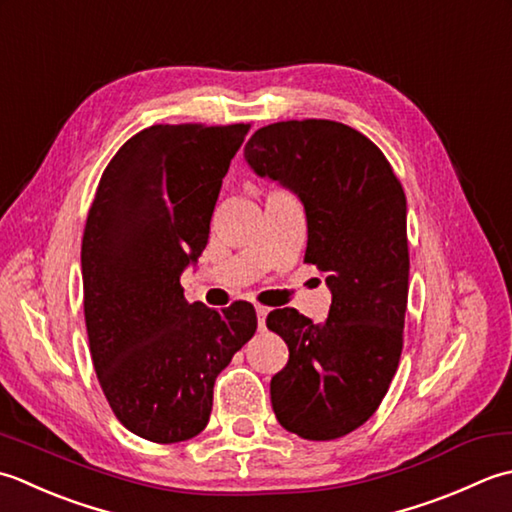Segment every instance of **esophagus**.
Returning a JSON list of instances; mask_svg holds the SVG:
<instances>
[{
    "label": "esophagus",
    "instance_id": "esophagus-1",
    "mask_svg": "<svg viewBox=\"0 0 512 512\" xmlns=\"http://www.w3.org/2000/svg\"><path fill=\"white\" fill-rule=\"evenodd\" d=\"M269 314V309L263 307V305H256V316H258V329L263 331L265 329V318Z\"/></svg>",
    "mask_w": 512,
    "mask_h": 512
}]
</instances>
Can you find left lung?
I'll list each match as a JSON object with an SVG mask.
<instances>
[{
  "instance_id": "1",
  "label": "left lung",
  "mask_w": 512,
  "mask_h": 512,
  "mask_svg": "<svg viewBox=\"0 0 512 512\" xmlns=\"http://www.w3.org/2000/svg\"><path fill=\"white\" fill-rule=\"evenodd\" d=\"M245 161L300 198L305 263L331 291L322 325L291 307L267 316L289 347L287 367L269 384L271 406L287 431L336 440L369 420L398 369L409 296L406 196L378 145L338 121L265 125L247 141Z\"/></svg>"
}]
</instances>
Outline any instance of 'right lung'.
<instances>
[{"label":"right lung","mask_w":512,"mask_h":512,"mask_svg":"<svg viewBox=\"0 0 512 512\" xmlns=\"http://www.w3.org/2000/svg\"><path fill=\"white\" fill-rule=\"evenodd\" d=\"M252 125H150L103 172L81 243L92 364L117 420L156 444L201 433L214 382L254 336L256 311L183 296L225 174Z\"/></svg>","instance_id":"obj_1"}]
</instances>
